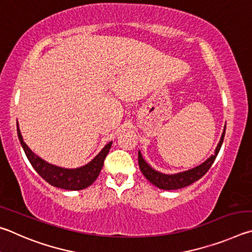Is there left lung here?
Wrapping results in <instances>:
<instances>
[{
    "instance_id": "left-lung-1",
    "label": "left lung",
    "mask_w": 252,
    "mask_h": 252,
    "mask_svg": "<svg viewBox=\"0 0 252 252\" xmlns=\"http://www.w3.org/2000/svg\"><path fill=\"white\" fill-rule=\"evenodd\" d=\"M224 131H226V127L223 128L221 138H220V142L218 143V146L216 148L214 155H211L208 159L202 162L201 165L195 167V168L183 171V173L173 174V175L161 174L159 171L152 168V167L144 160L140 152H138L139 168L142 170L143 175L149 180V182H151L153 185H155V186H157L158 188L164 189V190H175V189L187 187L192 183L197 182L198 179H200L202 176L209 170L211 165L214 164L216 157H217L220 148H221V145L224 138Z\"/></svg>"
}]
</instances>
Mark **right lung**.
Wrapping results in <instances>:
<instances>
[{
  "mask_svg": "<svg viewBox=\"0 0 252 252\" xmlns=\"http://www.w3.org/2000/svg\"><path fill=\"white\" fill-rule=\"evenodd\" d=\"M17 136H19L20 143L24 149L26 157H28L31 165L33 166V168L36 170V173L52 186L66 189V190H81V189L91 186L96 178L98 177L100 170L103 168L105 158L107 156L113 144V142H109L101 149L98 155L92 161L88 162L87 165L79 167V168L67 169L48 164L41 157L35 155L29 148L28 145L24 143L20 131L19 124H17Z\"/></svg>",
  "mask_w": 252,
  "mask_h": 252,
  "instance_id": "add662e5",
  "label": "right lung"
}]
</instances>
